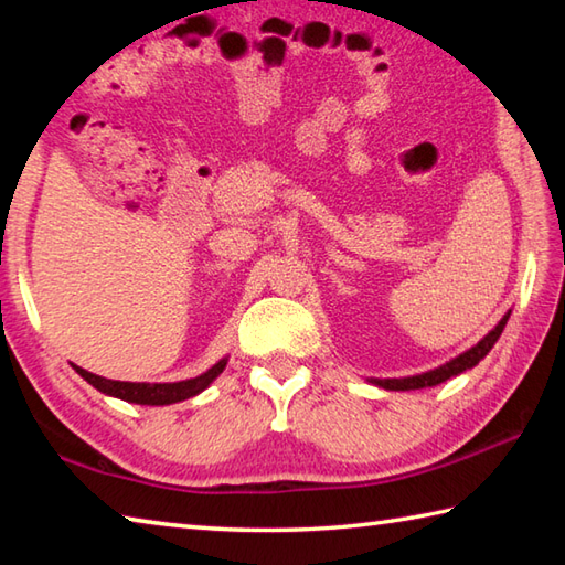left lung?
I'll use <instances>...</instances> for the list:
<instances>
[{"mask_svg":"<svg viewBox=\"0 0 565 565\" xmlns=\"http://www.w3.org/2000/svg\"><path fill=\"white\" fill-rule=\"evenodd\" d=\"M507 321H509V313L501 318L494 331H489L475 348H469L467 353L457 355L455 361L435 367V371L423 373V375H413V377H387V381H373V383L385 387V390H419V387H433V385L445 383V381H449V377H455L459 373L469 371V367H475L481 361V358H484L491 351V348H494L501 331H504Z\"/></svg>","mask_w":565,"mask_h":565,"instance_id":"8db88e82","label":"left lung"}]
</instances>
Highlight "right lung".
Masks as SVG:
<instances>
[{
    "label": "right lung",
    "instance_id": "right-lung-1",
    "mask_svg": "<svg viewBox=\"0 0 565 565\" xmlns=\"http://www.w3.org/2000/svg\"><path fill=\"white\" fill-rule=\"evenodd\" d=\"M227 361H220L217 365H212L207 373H202L198 377H190V381L182 383H122V381H108V377H100L84 371V367H76V373L94 385L96 390L113 397L126 399V403H138V405H170V403H180V399H188L192 395L202 393L214 377H217Z\"/></svg>",
    "mask_w": 565,
    "mask_h": 565
}]
</instances>
